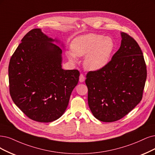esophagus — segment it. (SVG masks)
<instances>
[{
  "label": "esophagus",
  "mask_w": 155,
  "mask_h": 155,
  "mask_svg": "<svg viewBox=\"0 0 155 155\" xmlns=\"http://www.w3.org/2000/svg\"><path fill=\"white\" fill-rule=\"evenodd\" d=\"M85 77L83 74H80V77H79V81L81 82H83L84 81H85Z\"/></svg>",
  "instance_id": "34e87169"
}]
</instances>
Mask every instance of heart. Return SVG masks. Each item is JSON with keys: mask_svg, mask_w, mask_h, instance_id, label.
<instances>
[{"mask_svg": "<svg viewBox=\"0 0 155 155\" xmlns=\"http://www.w3.org/2000/svg\"><path fill=\"white\" fill-rule=\"evenodd\" d=\"M73 51L67 52L68 59L76 62L77 57H85L84 66L89 71H98L110 61L115 49V43L110 37L89 34L78 37L71 44Z\"/></svg>", "mask_w": 155, "mask_h": 155, "instance_id": "b5f03b06", "label": "heart"}]
</instances>
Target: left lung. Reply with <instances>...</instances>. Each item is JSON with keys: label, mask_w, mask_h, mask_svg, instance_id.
<instances>
[{"label": "left lung", "mask_w": 155, "mask_h": 155, "mask_svg": "<svg viewBox=\"0 0 155 155\" xmlns=\"http://www.w3.org/2000/svg\"><path fill=\"white\" fill-rule=\"evenodd\" d=\"M121 47L101 70L89 71L85 84L88 105L93 116L103 122L121 119L142 98L147 77L142 51L135 40L121 33Z\"/></svg>", "instance_id": "1"}]
</instances>
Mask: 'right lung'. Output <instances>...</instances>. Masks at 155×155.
Here are the masks:
<instances>
[{"instance_id": "right-lung-1", "label": "right lung", "mask_w": 155, "mask_h": 155, "mask_svg": "<svg viewBox=\"0 0 155 155\" xmlns=\"http://www.w3.org/2000/svg\"><path fill=\"white\" fill-rule=\"evenodd\" d=\"M11 56L9 93L15 104L34 121L49 123L59 119L78 84L77 70L62 68L58 42L34 28L22 38Z\"/></svg>"}]
</instances>
